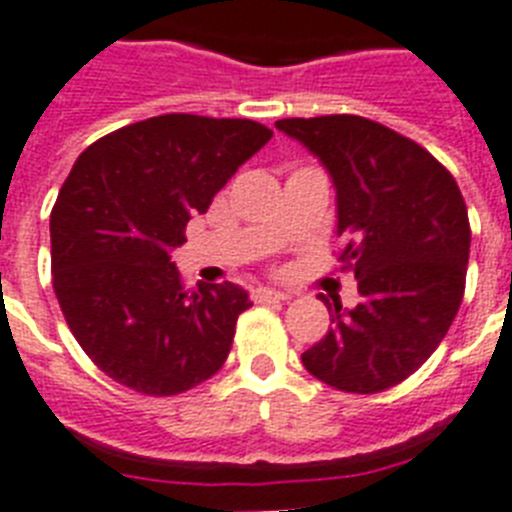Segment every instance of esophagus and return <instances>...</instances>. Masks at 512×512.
Listing matches in <instances>:
<instances>
[{"mask_svg": "<svg viewBox=\"0 0 512 512\" xmlns=\"http://www.w3.org/2000/svg\"><path fill=\"white\" fill-rule=\"evenodd\" d=\"M252 299L255 302H286L289 294H283V291H273V289H257L252 291Z\"/></svg>", "mask_w": 512, "mask_h": 512, "instance_id": "1", "label": "esophagus"}]
</instances>
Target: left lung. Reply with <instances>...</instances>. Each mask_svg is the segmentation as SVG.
Here are the masks:
<instances>
[{
    "label": "left lung",
    "instance_id": "left-lung-1",
    "mask_svg": "<svg viewBox=\"0 0 512 512\" xmlns=\"http://www.w3.org/2000/svg\"><path fill=\"white\" fill-rule=\"evenodd\" d=\"M338 192L341 270L362 302L328 304L333 328L302 354L309 375L343 393H382L427 362L458 315L471 226L463 195L427 148L372 119H281Z\"/></svg>",
    "mask_w": 512,
    "mask_h": 512
}]
</instances>
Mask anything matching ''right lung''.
Masks as SVG:
<instances>
[{"instance_id": "1", "label": "right lung", "mask_w": 512, "mask_h": 512, "mask_svg": "<svg viewBox=\"0 0 512 512\" xmlns=\"http://www.w3.org/2000/svg\"><path fill=\"white\" fill-rule=\"evenodd\" d=\"M270 137L252 119L163 114L80 153L51 208V283L72 336L114 382L166 398L223 367L247 291L184 289L169 252Z\"/></svg>"}]
</instances>
